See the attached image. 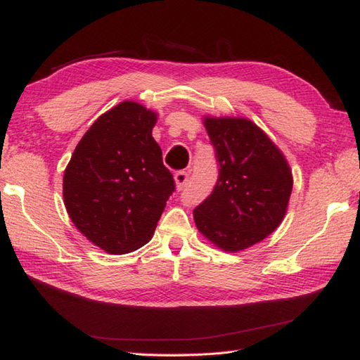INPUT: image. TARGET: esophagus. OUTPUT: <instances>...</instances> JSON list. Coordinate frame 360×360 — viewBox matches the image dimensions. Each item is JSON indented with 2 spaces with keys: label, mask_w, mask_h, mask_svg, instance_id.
I'll use <instances>...</instances> for the list:
<instances>
[{
  "label": "esophagus",
  "mask_w": 360,
  "mask_h": 360,
  "mask_svg": "<svg viewBox=\"0 0 360 360\" xmlns=\"http://www.w3.org/2000/svg\"><path fill=\"white\" fill-rule=\"evenodd\" d=\"M174 181H176V187H178V190H182L188 182V173L187 172H178L174 174Z\"/></svg>",
  "instance_id": "34e87169"
}]
</instances>
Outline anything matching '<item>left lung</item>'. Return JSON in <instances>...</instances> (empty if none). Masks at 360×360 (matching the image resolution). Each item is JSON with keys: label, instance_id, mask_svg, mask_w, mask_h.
Returning <instances> with one entry per match:
<instances>
[{"label": "left lung", "instance_id": "left-lung-1", "mask_svg": "<svg viewBox=\"0 0 360 360\" xmlns=\"http://www.w3.org/2000/svg\"><path fill=\"white\" fill-rule=\"evenodd\" d=\"M219 174L193 210L198 231L219 249L238 252L272 233L285 218L292 173L263 129L243 117H204Z\"/></svg>", "mask_w": 360, "mask_h": 360}]
</instances>
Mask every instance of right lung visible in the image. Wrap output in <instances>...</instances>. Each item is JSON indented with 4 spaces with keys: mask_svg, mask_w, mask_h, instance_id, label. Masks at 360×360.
<instances>
[{
    "mask_svg": "<svg viewBox=\"0 0 360 360\" xmlns=\"http://www.w3.org/2000/svg\"><path fill=\"white\" fill-rule=\"evenodd\" d=\"M156 120L141 103H119L91 125L65 170L70 218L108 254L147 244L174 192L173 174L151 136Z\"/></svg>",
    "mask_w": 360,
    "mask_h": 360,
    "instance_id": "add662e5",
    "label": "right lung"
}]
</instances>
